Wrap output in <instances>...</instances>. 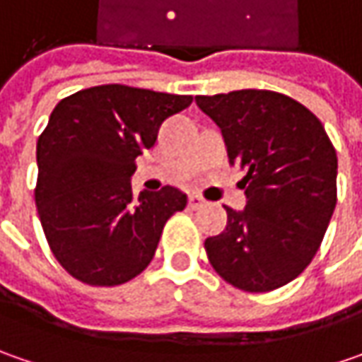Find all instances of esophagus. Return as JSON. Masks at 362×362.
Listing matches in <instances>:
<instances>
[{
  "instance_id": "34e87169",
  "label": "esophagus",
  "mask_w": 362,
  "mask_h": 362,
  "mask_svg": "<svg viewBox=\"0 0 362 362\" xmlns=\"http://www.w3.org/2000/svg\"><path fill=\"white\" fill-rule=\"evenodd\" d=\"M203 199L199 197V195H189V207L191 209H199V207H203Z\"/></svg>"
}]
</instances>
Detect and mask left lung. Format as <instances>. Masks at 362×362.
<instances>
[{
    "instance_id": "1",
    "label": "left lung",
    "mask_w": 362,
    "mask_h": 362,
    "mask_svg": "<svg viewBox=\"0 0 362 362\" xmlns=\"http://www.w3.org/2000/svg\"><path fill=\"white\" fill-rule=\"evenodd\" d=\"M221 129L231 165L245 177V207H226L228 226L205 240L216 272L245 292L292 282L313 262L337 205V151L322 122L270 90L197 96Z\"/></svg>"
}]
</instances>
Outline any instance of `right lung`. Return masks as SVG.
I'll list each match as a JSON object with an SVG mask.
<instances>
[{
  "instance_id": "add662e5",
  "label": "right lung",
  "mask_w": 362,
  "mask_h": 362,
  "mask_svg": "<svg viewBox=\"0 0 362 362\" xmlns=\"http://www.w3.org/2000/svg\"><path fill=\"white\" fill-rule=\"evenodd\" d=\"M191 96L122 84L80 90L52 110L37 139L35 207L52 254L76 280L119 286L151 264L167 219L185 209L177 187L132 195L134 159Z\"/></svg>"
}]
</instances>
